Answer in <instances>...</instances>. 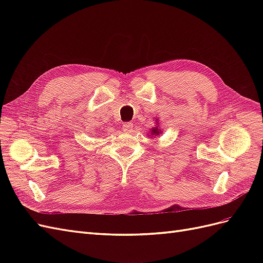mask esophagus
<instances>
[{
  "label": "esophagus",
  "mask_w": 263,
  "mask_h": 263,
  "mask_svg": "<svg viewBox=\"0 0 263 263\" xmlns=\"http://www.w3.org/2000/svg\"><path fill=\"white\" fill-rule=\"evenodd\" d=\"M133 127H134V124L128 122V123H125L124 126H123V130L126 132V133H129L133 130Z\"/></svg>",
  "instance_id": "34e87169"
}]
</instances>
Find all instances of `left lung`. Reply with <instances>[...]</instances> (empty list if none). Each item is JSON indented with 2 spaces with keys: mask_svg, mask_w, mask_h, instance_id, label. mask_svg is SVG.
<instances>
[{
  "mask_svg": "<svg viewBox=\"0 0 263 263\" xmlns=\"http://www.w3.org/2000/svg\"><path fill=\"white\" fill-rule=\"evenodd\" d=\"M160 133V132H159ZM159 133H158V129L156 128V129H153V135H159Z\"/></svg>",
  "mask_w": 263,
  "mask_h": 263,
  "instance_id": "1",
  "label": "left lung"
}]
</instances>
